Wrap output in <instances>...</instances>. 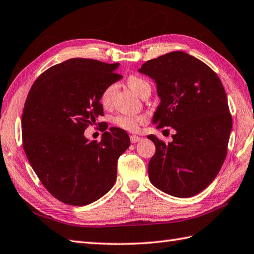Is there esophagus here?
<instances>
[{"instance_id":"obj_1","label":"esophagus","mask_w":254,"mask_h":254,"mask_svg":"<svg viewBox=\"0 0 254 254\" xmlns=\"http://www.w3.org/2000/svg\"><path fill=\"white\" fill-rule=\"evenodd\" d=\"M129 138H131V141H132L133 144L137 143V141H139L141 139L139 136H137V135H131V136H129Z\"/></svg>"}]
</instances>
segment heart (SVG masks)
<instances>
[{"mask_svg": "<svg viewBox=\"0 0 254 254\" xmlns=\"http://www.w3.org/2000/svg\"><path fill=\"white\" fill-rule=\"evenodd\" d=\"M127 85L139 97L143 95V93L145 91L150 90L149 82L146 81L143 78H139L137 75L129 76L127 79ZM116 91H117L116 84H110L103 91L99 100H100V104H102L104 107H108V106H110L111 102H113ZM143 121H144V118L141 117L126 116V115L117 116L114 120L116 126H118L121 128H125L127 131H135V129H137L139 125Z\"/></svg>", "mask_w": 254, "mask_h": 254, "instance_id": "1", "label": "heart"}]
</instances>
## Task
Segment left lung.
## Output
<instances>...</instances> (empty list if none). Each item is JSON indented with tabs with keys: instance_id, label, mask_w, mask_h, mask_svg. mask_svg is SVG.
<instances>
[{
	"instance_id": "8db88e82",
	"label": "left lung",
	"mask_w": 254,
	"mask_h": 254,
	"mask_svg": "<svg viewBox=\"0 0 254 254\" xmlns=\"http://www.w3.org/2000/svg\"><path fill=\"white\" fill-rule=\"evenodd\" d=\"M138 72L157 85L152 123L175 129L169 144L148 135L156 146L149 180L171 196L192 197L213 182L226 158L233 122L224 86L209 66L180 51L146 62Z\"/></svg>"
}]
</instances>
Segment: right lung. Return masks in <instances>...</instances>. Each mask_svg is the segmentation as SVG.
Masks as SVG:
<instances>
[{
	"mask_svg": "<svg viewBox=\"0 0 254 254\" xmlns=\"http://www.w3.org/2000/svg\"><path fill=\"white\" fill-rule=\"evenodd\" d=\"M120 64L71 58L35 80L21 116L23 149L35 174L60 201L86 205L113 188L118 158L131 141L125 129L110 127L99 143L85 137L104 116L100 95L121 79Z\"/></svg>",
	"mask_w": 254,
	"mask_h": 254,
	"instance_id": "right-lung-1",
	"label": "right lung"
}]
</instances>
